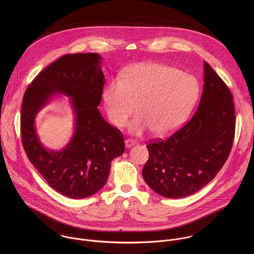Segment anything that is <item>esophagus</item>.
Masks as SVG:
<instances>
[{
	"mask_svg": "<svg viewBox=\"0 0 254 254\" xmlns=\"http://www.w3.org/2000/svg\"><path fill=\"white\" fill-rule=\"evenodd\" d=\"M136 145V142H135V141H133V140H131V139H127V140H125V146H126L127 148L132 147L133 145Z\"/></svg>",
	"mask_w": 254,
	"mask_h": 254,
	"instance_id": "esophagus-1",
	"label": "esophagus"
}]
</instances>
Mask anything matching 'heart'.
<instances>
[{
	"mask_svg": "<svg viewBox=\"0 0 254 254\" xmlns=\"http://www.w3.org/2000/svg\"><path fill=\"white\" fill-rule=\"evenodd\" d=\"M199 96L196 78L158 63H140L125 69L122 79H110L103 92L109 121L122 128L134 113L129 132L141 136L152 131L164 137L176 131Z\"/></svg>",
	"mask_w": 254,
	"mask_h": 254,
	"instance_id": "obj_1",
	"label": "heart"
}]
</instances>
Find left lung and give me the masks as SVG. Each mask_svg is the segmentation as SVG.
Segmentation results:
<instances>
[{"mask_svg":"<svg viewBox=\"0 0 254 254\" xmlns=\"http://www.w3.org/2000/svg\"><path fill=\"white\" fill-rule=\"evenodd\" d=\"M203 89L192 118L165 141L146 145L145 183L168 198L190 195L213 180L226 162L235 135L233 96L211 66L203 63Z\"/></svg>","mask_w":254,"mask_h":254,"instance_id":"8db88e82","label":"left lung"}]
</instances>
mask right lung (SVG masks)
Here are the masks:
<instances>
[{"instance_id":"obj_1","label":"right lung","mask_w":254,"mask_h":254,"mask_svg":"<svg viewBox=\"0 0 254 254\" xmlns=\"http://www.w3.org/2000/svg\"><path fill=\"white\" fill-rule=\"evenodd\" d=\"M105 82L99 54L65 55L37 75L22 100L20 128L27 157L53 189L70 198L99 191L109 178L112 159L125 149L121 132L98 109ZM60 94L69 98L74 131L68 145L55 151L41 144L35 119Z\"/></svg>"}]
</instances>
